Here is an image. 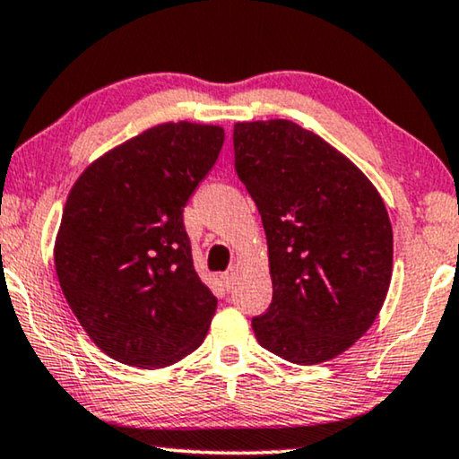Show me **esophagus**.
<instances>
[{"label":"esophagus","mask_w":459,"mask_h":459,"mask_svg":"<svg viewBox=\"0 0 459 459\" xmlns=\"http://www.w3.org/2000/svg\"><path fill=\"white\" fill-rule=\"evenodd\" d=\"M234 278H236V267H230L228 272H223L221 273V281H223V284L225 287H231V284H234Z\"/></svg>","instance_id":"esophagus-1"}]
</instances>
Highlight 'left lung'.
Instances as JSON below:
<instances>
[{
	"label": "left lung",
	"instance_id": "left-lung-1",
	"mask_svg": "<svg viewBox=\"0 0 459 459\" xmlns=\"http://www.w3.org/2000/svg\"><path fill=\"white\" fill-rule=\"evenodd\" d=\"M236 172L267 236L273 295L259 346L297 365L346 352L377 318L392 278V225L371 181L289 120L238 122Z\"/></svg>",
	"mask_w": 459,
	"mask_h": 459
}]
</instances>
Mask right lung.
I'll list each match as a JSON object with an SVG mask.
<instances>
[{
  "instance_id": "add662e5",
  "label": "right lung",
  "mask_w": 459,
  "mask_h": 459,
  "mask_svg": "<svg viewBox=\"0 0 459 459\" xmlns=\"http://www.w3.org/2000/svg\"><path fill=\"white\" fill-rule=\"evenodd\" d=\"M223 139L219 126L160 124L88 166L69 192L58 282L88 337L124 365H175L204 342L217 297L194 270L183 208Z\"/></svg>"
}]
</instances>
